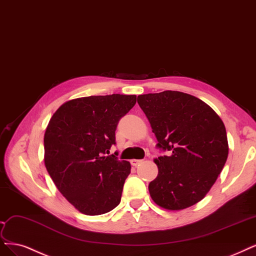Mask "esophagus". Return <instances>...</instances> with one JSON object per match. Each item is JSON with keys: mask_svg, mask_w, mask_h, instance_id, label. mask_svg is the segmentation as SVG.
Here are the masks:
<instances>
[{"mask_svg": "<svg viewBox=\"0 0 256 256\" xmlns=\"http://www.w3.org/2000/svg\"><path fill=\"white\" fill-rule=\"evenodd\" d=\"M143 162V160H138V158H132V160L130 161V163H131V165L132 166H138L140 163Z\"/></svg>", "mask_w": 256, "mask_h": 256, "instance_id": "esophagus-1", "label": "esophagus"}]
</instances>
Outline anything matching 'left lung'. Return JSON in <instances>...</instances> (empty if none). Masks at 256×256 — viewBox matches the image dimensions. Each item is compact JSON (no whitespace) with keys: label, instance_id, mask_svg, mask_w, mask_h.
I'll list each match as a JSON object with an SVG mask.
<instances>
[{"label":"left lung","instance_id":"left-lung-1","mask_svg":"<svg viewBox=\"0 0 256 256\" xmlns=\"http://www.w3.org/2000/svg\"><path fill=\"white\" fill-rule=\"evenodd\" d=\"M158 148L170 154L154 158L156 178L148 190L156 204L170 210L190 208L206 197L228 154L224 122L195 96L164 91L138 96Z\"/></svg>","mask_w":256,"mask_h":256}]
</instances>
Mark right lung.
Segmentation results:
<instances>
[{"label":"right lung","instance_id":"add662e5","mask_svg":"<svg viewBox=\"0 0 256 256\" xmlns=\"http://www.w3.org/2000/svg\"><path fill=\"white\" fill-rule=\"evenodd\" d=\"M136 95L112 94L68 100L44 134V164L58 190L79 212L95 216L116 208L131 165L109 154L122 116Z\"/></svg>","mask_w":256,"mask_h":256}]
</instances>
